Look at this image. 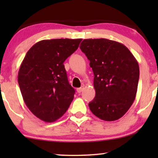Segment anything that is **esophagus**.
Wrapping results in <instances>:
<instances>
[{"instance_id":"34e87169","label":"esophagus","mask_w":158,"mask_h":158,"mask_svg":"<svg viewBox=\"0 0 158 158\" xmlns=\"http://www.w3.org/2000/svg\"><path fill=\"white\" fill-rule=\"evenodd\" d=\"M83 89H84V87H83H83H81V88H77V92L78 93V94H81V93L83 90Z\"/></svg>"}]
</instances>
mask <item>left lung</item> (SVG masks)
<instances>
[{"instance_id": "obj_1", "label": "left lung", "mask_w": 158, "mask_h": 158, "mask_svg": "<svg viewBox=\"0 0 158 158\" xmlns=\"http://www.w3.org/2000/svg\"><path fill=\"white\" fill-rule=\"evenodd\" d=\"M80 48L90 60L96 96L88 103L93 114L112 122L122 117L137 91L139 64L122 43L107 39H87Z\"/></svg>"}]
</instances>
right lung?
<instances>
[{
    "label": "right lung",
    "instance_id": "right-lung-1",
    "mask_svg": "<svg viewBox=\"0 0 158 158\" xmlns=\"http://www.w3.org/2000/svg\"><path fill=\"white\" fill-rule=\"evenodd\" d=\"M81 41H40L21 62L18 82L23 101L34 116L45 122H54L63 116L73 100L75 90L69 84L63 63Z\"/></svg>",
    "mask_w": 158,
    "mask_h": 158
}]
</instances>
